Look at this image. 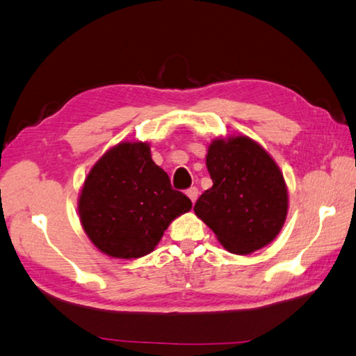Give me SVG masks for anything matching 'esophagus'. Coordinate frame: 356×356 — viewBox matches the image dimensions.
Returning a JSON list of instances; mask_svg holds the SVG:
<instances>
[{
    "label": "esophagus",
    "instance_id": "34e87169",
    "mask_svg": "<svg viewBox=\"0 0 356 356\" xmlns=\"http://www.w3.org/2000/svg\"><path fill=\"white\" fill-rule=\"evenodd\" d=\"M186 196L190 197V199H191V202L194 204V202H196V200H197V197H199V190H197L196 186H193V188H190V190L186 191Z\"/></svg>",
    "mask_w": 356,
    "mask_h": 356
}]
</instances>
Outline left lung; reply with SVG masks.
<instances>
[{
  "label": "left lung",
  "instance_id": "obj_1",
  "mask_svg": "<svg viewBox=\"0 0 356 356\" xmlns=\"http://www.w3.org/2000/svg\"><path fill=\"white\" fill-rule=\"evenodd\" d=\"M207 168L213 186L194 205L225 250L250 254L268 245L284 227L289 191L280 166L247 136L214 138Z\"/></svg>",
  "mask_w": 356,
  "mask_h": 356
}]
</instances>
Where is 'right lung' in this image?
<instances>
[{
	"label": "right lung",
	"mask_w": 356,
	"mask_h": 356,
	"mask_svg": "<svg viewBox=\"0 0 356 356\" xmlns=\"http://www.w3.org/2000/svg\"><path fill=\"white\" fill-rule=\"evenodd\" d=\"M190 210L191 200L172 190L146 142H122L104 152L79 196L80 222L89 241L118 259L149 254L171 222Z\"/></svg>",
	"instance_id": "add662e5"
}]
</instances>
